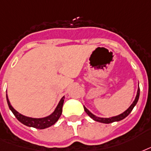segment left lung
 <instances>
[{
	"label": "left lung",
	"mask_w": 151,
	"mask_h": 151,
	"mask_svg": "<svg viewBox=\"0 0 151 151\" xmlns=\"http://www.w3.org/2000/svg\"><path fill=\"white\" fill-rule=\"evenodd\" d=\"M139 87L138 88V91H137V94H136V97H135V100L134 101L132 102V104L131 105L130 107L124 112L123 113H121L120 115L118 116H113V117H109V118H102V117H98L96 116L95 115H94L93 113H91L90 111L87 109L83 106L84 107V110L87 113V115L90 116L91 118H92L93 120H95V121H98V122H101V123H104V124H110V123H113V122H115V121H120V120H123L126 116H128L129 115V113L132 111L133 108L135 107V106L137 104L138 102V100H139Z\"/></svg>",
	"instance_id": "left-lung-1"
}]
</instances>
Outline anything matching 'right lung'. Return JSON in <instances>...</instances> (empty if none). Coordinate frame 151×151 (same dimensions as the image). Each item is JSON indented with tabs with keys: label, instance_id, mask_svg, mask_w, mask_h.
Masks as SVG:
<instances>
[{
	"label": "right lung",
	"instance_id": "right-lung-1",
	"mask_svg": "<svg viewBox=\"0 0 151 151\" xmlns=\"http://www.w3.org/2000/svg\"><path fill=\"white\" fill-rule=\"evenodd\" d=\"M7 102L9 105V109H11L15 116L17 118V120L23 124L24 125L28 126V127H32V128H38V129H44V128H49L50 126L53 125L56 122H57L58 119L60 118L61 113H62V107L63 104H64V101H65V96L62 97V99H60V101H59V103L57 105V108L55 109V110L53 111V113L52 114H50L48 116L43 118H32L28 117L26 116L22 115L21 113H18L15 109L11 106L10 101H9V99H8V95L6 94Z\"/></svg>",
	"mask_w": 151,
	"mask_h": 151
}]
</instances>
